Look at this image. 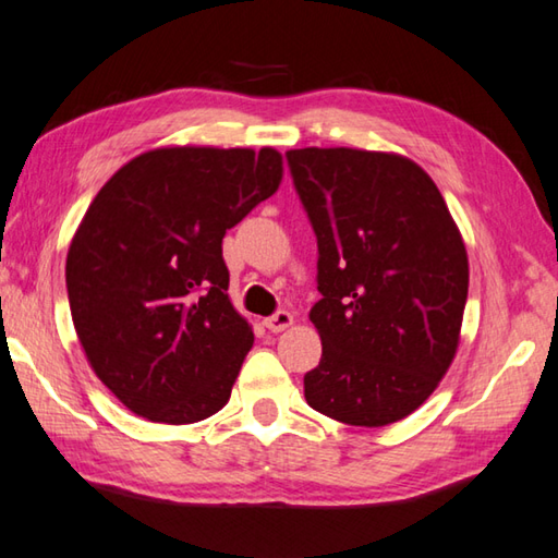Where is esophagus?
I'll use <instances>...</instances> for the list:
<instances>
[{
  "label": "esophagus",
  "mask_w": 558,
  "mask_h": 558,
  "mask_svg": "<svg viewBox=\"0 0 558 558\" xmlns=\"http://www.w3.org/2000/svg\"><path fill=\"white\" fill-rule=\"evenodd\" d=\"M291 323H293V315L289 311H277L275 315H269V318L265 320L267 330H271V332L287 330V328H291Z\"/></svg>",
  "instance_id": "esophagus-1"
}]
</instances>
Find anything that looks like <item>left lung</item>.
Returning a JSON list of instances; mask_svg holds the SVG:
<instances>
[{"label": "left lung", "mask_w": 558, "mask_h": 558, "mask_svg": "<svg viewBox=\"0 0 558 558\" xmlns=\"http://www.w3.org/2000/svg\"><path fill=\"white\" fill-rule=\"evenodd\" d=\"M318 240L320 364L313 410L384 427L423 405L457 354L469 293L464 240L423 167L393 153H287Z\"/></svg>", "instance_id": "1"}]
</instances>
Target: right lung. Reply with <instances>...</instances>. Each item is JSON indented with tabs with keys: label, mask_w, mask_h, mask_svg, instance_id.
<instances>
[{
	"label": "right lung",
	"mask_w": 558,
	"mask_h": 558,
	"mask_svg": "<svg viewBox=\"0 0 558 558\" xmlns=\"http://www.w3.org/2000/svg\"><path fill=\"white\" fill-rule=\"evenodd\" d=\"M281 172L275 148H157L94 196L68 252L70 313L135 415L186 425L228 403L255 335L228 299L223 235Z\"/></svg>",
	"instance_id": "right-lung-1"
}]
</instances>
